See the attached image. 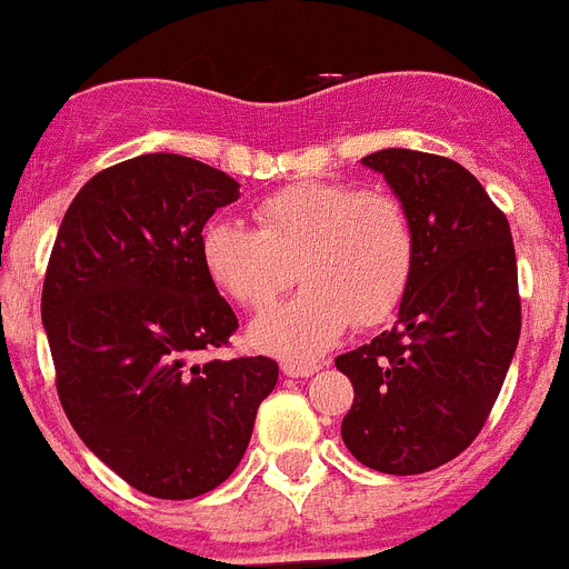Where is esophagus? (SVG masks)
Returning a JSON list of instances; mask_svg holds the SVG:
<instances>
[{
  "label": "esophagus",
  "instance_id": "obj_1",
  "mask_svg": "<svg viewBox=\"0 0 569 569\" xmlns=\"http://www.w3.org/2000/svg\"><path fill=\"white\" fill-rule=\"evenodd\" d=\"M281 370H284V376H290V379H308V376L319 373L321 365H301V361H284V365H281Z\"/></svg>",
  "mask_w": 569,
  "mask_h": 569
}]
</instances>
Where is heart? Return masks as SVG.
<instances>
[{
  "label": "heart",
  "instance_id": "1",
  "mask_svg": "<svg viewBox=\"0 0 569 569\" xmlns=\"http://www.w3.org/2000/svg\"><path fill=\"white\" fill-rule=\"evenodd\" d=\"M259 230L216 219L199 253L208 279L241 308H264L293 281L305 288L250 321V345L281 359H316L350 321L376 328L399 310L416 268V228L399 196L347 182H296L256 204Z\"/></svg>",
  "mask_w": 569,
  "mask_h": 569
}]
</instances>
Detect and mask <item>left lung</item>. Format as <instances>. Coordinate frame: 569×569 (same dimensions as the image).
I'll list each match as a JSON object with an SVG mask.
<instances>
[{
    "instance_id": "1",
    "label": "left lung",
    "mask_w": 569,
    "mask_h": 569,
    "mask_svg": "<svg viewBox=\"0 0 569 569\" xmlns=\"http://www.w3.org/2000/svg\"><path fill=\"white\" fill-rule=\"evenodd\" d=\"M361 164L413 219L416 268L393 328L336 359L356 393L341 439L370 470L416 476L467 450L499 399L521 333L516 250L453 159L387 148Z\"/></svg>"
}]
</instances>
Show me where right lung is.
I'll return each instance as SVG.
<instances>
[{
    "instance_id": "1",
    "label": "right lung",
    "mask_w": 569,
    "mask_h": 569,
    "mask_svg": "<svg viewBox=\"0 0 569 569\" xmlns=\"http://www.w3.org/2000/svg\"><path fill=\"white\" fill-rule=\"evenodd\" d=\"M236 199V179L190 156H136L79 190L48 261L59 401L79 439L156 499L222 485L279 381L264 356L193 361L239 328L199 253L204 222Z\"/></svg>"
}]
</instances>
